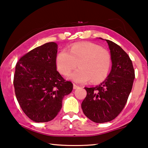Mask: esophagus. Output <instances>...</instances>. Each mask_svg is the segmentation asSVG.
I'll return each mask as SVG.
<instances>
[{"label":"esophagus","instance_id":"esophagus-1","mask_svg":"<svg viewBox=\"0 0 148 148\" xmlns=\"http://www.w3.org/2000/svg\"><path fill=\"white\" fill-rule=\"evenodd\" d=\"M78 87H79L78 86H77V85H76L75 84H73V88H74V89H76V88H78Z\"/></svg>","mask_w":148,"mask_h":148}]
</instances>
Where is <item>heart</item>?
I'll list each match as a JSON object with an SVG mask.
<instances>
[{"label":"heart","mask_w":148,"mask_h":148,"mask_svg":"<svg viewBox=\"0 0 148 148\" xmlns=\"http://www.w3.org/2000/svg\"><path fill=\"white\" fill-rule=\"evenodd\" d=\"M56 66L64 76L69 74L78 66L79 68L69 78L77 83L84 84L91 80L93 84L103 82L111 68L109 51L92 43H78L68 51L62 50L56 56Z\"/></svg>","instance_id":"obj_1"}]
</instances>
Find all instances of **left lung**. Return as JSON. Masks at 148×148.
I'll list each match as a JSON object with an SVG mask.
<instances>
[{"label":"left lung","instance_id":"8db88e82","mask_svg":"<svg viewBox=\"0 0 148 148\" xmlns=\"http://www.w3.org/2000/svg\"><path fill=\"white\" fill-rule=\"evenodd\" d=\"M105 40L111 52V71L99 85L85 87L87 95L81 105L84 115L99 123L111 121L119 115L126 105L135 78L134 68L128 54L115 43Z\"/></svg>","mask_w":148,"mask_h":148}]
</instances>
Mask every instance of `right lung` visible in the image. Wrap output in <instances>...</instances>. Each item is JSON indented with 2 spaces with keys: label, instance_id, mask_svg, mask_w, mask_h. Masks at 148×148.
<instances>
[{
  "label": "right lung",
  "instance_id": "right-lung-1",
  "mask_svg": "<svg viewBox=\"0 0 148 148\" xmlns=\"http://www.w3.org/2000/svg\"><path fill=\"white\" fill-rule=\"evenodd\" d=\"M58 45L49 42L32 49L17 62L14 92L24 113L34 122H48L62 109V100L73 89L57 71Z\"/></svg>",
  "mask_w": 148,
  "mask_h": 148
}]
</instances>
